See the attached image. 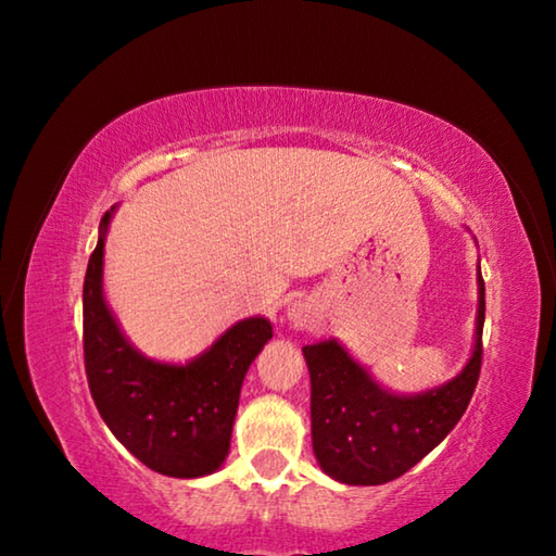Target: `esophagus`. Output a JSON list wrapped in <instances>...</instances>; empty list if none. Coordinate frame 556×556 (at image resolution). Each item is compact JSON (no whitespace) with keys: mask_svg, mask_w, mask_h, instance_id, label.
Listing matches in <instances>:
<instances>
[{"mask_svg":"<svg viewBox=\"0 0 556 556\" xmlns=\"http://www.w3.org/2000/svg\"><path fill=\"white\" fill-rule=\"evenodd\" d=\"M287 318H289V324H294L296 328L312 326L314 318H316V306L312 304V299L291 301L289 308H287Z\"/></svg>","mask_w":556,"mask_h":556,"instance_id":"obj_1","label":"esophagus"}]
</instances>
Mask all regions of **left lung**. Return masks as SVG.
<instances>
[{
  "mask_svg": "<svg viewBox=\"0 0 556 556\" xmlns=\"http://www.w3.org/2000/svg\"><path fill=\"white\" fill-rule=\"evenodd\" d=\"M483 321L485 285L478 269L473 353L456 378L419 394L380 388L338 341L304 345L318 466L348 485H380L417 466L458 425L473 397L481 375Z\"/></svg>",
  "mask_w": 556,
  "mask_h": 556,
  "instance_id": "left-lung-1",
  "label": "left lung"
}]
</instances>
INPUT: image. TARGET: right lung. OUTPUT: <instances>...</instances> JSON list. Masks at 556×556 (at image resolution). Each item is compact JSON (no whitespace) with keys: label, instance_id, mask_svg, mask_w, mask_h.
<instances>
[{"label":"right lung","instance_id":"obj_1","mask_svg":"<svg viewBox=\"0 0 556 556\" xmlns=\"http://www.w3.org/2000/svg\"><path fill=\"white\" fill-rule=\"evenodd\" d=\"M100 220L83 285V353L100 417L131 456L156 473L201 478L230 451L244 372L271 338L262 316L230 326L208 351L186 365L152 361L131 345L102 294V255L112 220Z\"/></svg>","mask_w":556,"mask_h":556}]
</instances>
